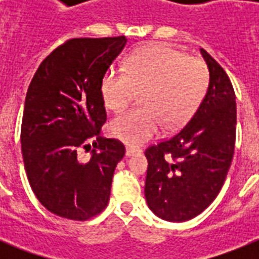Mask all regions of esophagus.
<instances>
[{
  "mask_svg": "<svg viewBox=\"0 0 259 259\" xmlns=\"http://www.w3.org/2000/svg\"><path fill=\"white\" fill-rule=\"evenodd\" d=\"M141 153V149H137V148H132V146H127L126 148V156H133V154Z\"/></svg>",
  "mask_w": 259,
  "mask_h": 259,
  "instance_id": "34e87169",
  "label": "esophagus"
}]
</instances>
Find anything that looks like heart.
I'll return each mask as SVG.
<instances>
[{"label": "heart", "instance_id": "obj_1", "mask_svg": "<svg viewBox=\"0 0 259 259\" xmlns=\"http://www.w3.org/2000/svg\"><path fill=\"white\" fill-rule=\"evenodd\" d=\"M209 86V70L201 59L168 46H148L130 55L125 70L109 68L101 80L105 105L121 111L137 91L142 107L119 114L110 133L130 146L149 141L161 126L180 127L196 113Z\"/></svg>", "mask_w": 259, "mask_h": 259}]
</instances>
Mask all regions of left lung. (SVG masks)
Instances as JSON below:
<instances>
[{
	"label": "left lung",
	"instance_id": "8db88e82",
	"mask_svg": "<svg viewBox=\"0 0 259 259\" xmlns=\"http://www.w3.org/2000/svg\"><path fill=\"white\" fill-rule=\"evenodd\" d=\"M200 51L209 70L205 98L180 130L145 150L146 201L169 222L189 221L215 200L235 148V91L221 64Z\"/></svg>",
	"mask_w": 259,
	"mask_h": 259
}]
</instances>
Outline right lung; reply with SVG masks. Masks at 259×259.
I'll return each instance as SVG.
<instances>
[{
    "instance_id": "1",
    "label": "right lung",
    "mask_w": 259,
    "mask_h": 259,
    "mask_svg": "<svg viewBox=\"0 0 259 259\" xmlns=\"http://www.w3.org/2000/svg\"><path fill=\"white\" fill-rule=\"evenodd\" d=\"M125 44V36L70 38L42 60L28 87L24 166L38 201L58 217L84 222L107 207L125 145L99 136L107 119L101 80ZM91 142L83 162L78 156Z\"/></svg>"
}]
</instances>
